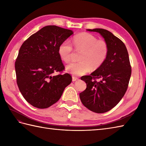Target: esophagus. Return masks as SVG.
I'll return each instance as SVG.
<instances>
[{
	"instance_id": "34e87169",
	"label": "esophagus",
	"mask_w": 146,
	"mask_h": 146,
	"mask_svg": "<svg viewBox=\"0 0 146 146\" xmlns=\"http://www.w3.org/2000/svg\"><path fill=\"white\" fill-rule=\"evenodd\" d=\"M78 78H77V77H75V76H73L72 77V81L73 82H75L76 81V80H78Z\"/></svg>"
}]
</instances>
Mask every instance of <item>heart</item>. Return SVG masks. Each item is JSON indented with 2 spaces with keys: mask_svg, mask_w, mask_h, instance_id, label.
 Masks as SVG:
<instances>
[{
  "mask_svg": "<svg viewBox=\"0 0 146 146\" xmlns=\"http://www.w3.org/2000/svg\"><path fill=\"white\" fill-rule=\"evenodd\" d=\"M72 45L76 51H82L80 62L68 64L66 70L75 76H80L92 69L97 70L106 60L108 54V45L103 39H98L92 34L82 33L74 36ZM73 52L72 46L68 41L62 42L58 47V54L65 63H69Z\"/></svg>",
  "mask_w": 146,
  "mask_h": 146,
  "instance_id": "heart-1",
  "label": "heart"
}]
</instances>
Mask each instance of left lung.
I'll return each mask as SVG.
<instances>
[{
    "label": "left lung",
    "instance_id": "obj_1",
    "mask_svg": "<svg viewBox=\"0 0 146 146\" xmlns=\"http://www.w3.org/2000/svg\"><path fill=\"white\" fill-rule=\"evenodd\" d=\"M100 34L109 48L106 60L90 75L81 80L86 88L80 94L82 103L94 112L110 110L120 101L127 90L131 76V66L126 46L112 33L104 29H88Z\"/></svg>",
    "mask_w": 146,
    "mask_h": 146
}]
</instances>
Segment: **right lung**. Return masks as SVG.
I'll return each instance as SVG.
<instances>
[{"mask_svg":"<svg viewBox=\"0 0 146 146\" xmlns=\"http://www.w3.org/2000/svg\"><path fill=\"white\" fill-rule=\"evenodd\" d=\"M73 34L70 29L47 26L23 42L15 62L16 82L25 100L33 107L46 108L57 102L72 81L58 47Z\"/></svg>","mask_w":146,"mask_h":146,"instance_id":"1","label":"right lung"}]
</instances>
